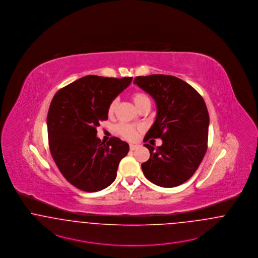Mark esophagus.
Segmentation results:
<instances>
[{
    "label": "esophagus",
    "instance_id": "obj_1",
    "mask_svg": "<svg viewBox=\"0 0 258 258\" xmlns=\"http://www.w3.org/2000/svg\"><path fill=\"white\" fill-rule=\"evenodd\" d=\"M137 147H138V146H136V145H133V144H132V145H130V150H132V151H133V150H135Z\"/></svg>",
    "mask_w": 258,
    "mask_h": 258
}]
</instances>
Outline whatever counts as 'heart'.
Masks as SVG:
<instances>
[{
    "mask_svg": "<svg viewBox=\"0 0 258 258\" xmlns=\"http://www.w3.org/2000/svg\"><path fill=\"white\" fill-rule=\"evenodd\" d=\"M132 100L134 102V104L138 109L143 104H145L146 102H150L148 96L146 95V93L140 92V91L134 92L132 94ZM117 105H118V99L117 98H114L113 100L111 101V103H110V105L108 107V113H109V115H112L114 113L116 108H117ZM139 130H140L139 128L135 127L133 125H130V124L120 123L116 126L117 133L120 135V136H122L124 139L129 140V141H133V140L137 138L138 133H139Z\"/></svg>",
    "mask_w": 258,
    "mask_h": 258,
    "instance_id": "b5f03b06",
    "label": "heart"
}]
</instances>
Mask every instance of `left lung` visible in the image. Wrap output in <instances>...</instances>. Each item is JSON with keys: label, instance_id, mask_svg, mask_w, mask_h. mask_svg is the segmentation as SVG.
<instances>
[{"label": "left lung", "instance_id": "1", "mask_svg": "<svg viewBox=\"0 0 258 258\" xmlns=\"http://www.w3.org/2000/svg\"><path fill=\"white\" fill-rule=\"evenodd\" d=\"M134 84L156 102V119L145 137L160 138L162 146H145L149 160L142 164L146 178L164 188L179 186L200 167L207 150L209 113L202 95L170 75L138 76Z\"/></svg>", "mask_w": 258, "mask_h": 258}]
</instances>
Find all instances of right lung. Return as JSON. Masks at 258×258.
Returning a JSON list of instances; mask_svg holds the SVG:
<instances>
[{
    "instance_id": "1",
    "label": "right lung",
    "mask_w": 258,
    "mask_h": 258,
    "mask_svg": "<svg viewBox=\"0 0 258 258\" xmlns=\"http://www.w3.org/2000/svg\"><path fill=\"white\" fill-rule=\"evenodd\" d=\"M132 77L88 75L56 92L47 115L49 147L56 167L70 184L98 191L116 177L129 145L116 137L105 144L96 128L108 119V107L132 82Z\"/></svg>"
}]
</instances>
